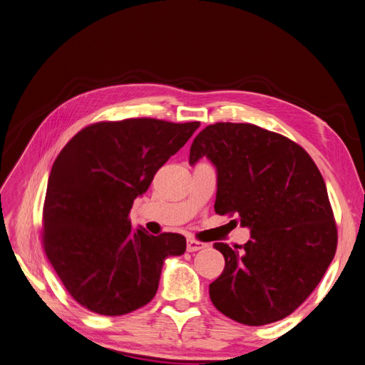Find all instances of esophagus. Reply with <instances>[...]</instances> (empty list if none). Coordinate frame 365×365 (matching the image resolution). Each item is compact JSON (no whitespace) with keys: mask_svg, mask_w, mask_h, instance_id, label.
<instances>
[{"mask_svg":"<svg viewBox=\"0 0 365 365\" xmlns=\"http://www.w3.org/2000/svg\"><path fill=\"white\" fill-rule=\"evenodd\" d=\"M207 247L205 242H201V241H196L193 238H189L187 240V252H198V250H202Z\"/></svg>","mask_w":365,"mask_h":365,"instance_id":"obj_1","label":"esophagus"}]
</instances>
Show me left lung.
Wrapping results in <instances>:
<instances>
[{
	"label": "left lung",
	"mask_w": 365,
	"mask_h": 365,
	"mask_svg": "<svg viewBox=\"0 0 365 365\" xmlns=\"http://www.w3.org/2000/svg\"><path fill=\"white\" fill-rule=\"evenodd\" d=\"M202 156L218 173L215 212L236 215L250 229L244 245L213 244L225 267L209 285L210 299L247 326L284 319L309 298L336 252L322 175L301 145L247 123L207 125L192 143L189 163Z\"/></svg>",
	"instance_id": "1"
}]
</instances>
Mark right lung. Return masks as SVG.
Here are the masks:
<instances>
[{
	"instance_id": "right-lung-1",
	"label": "right lung",
	"mask_w": 365,
	"mask_h": 365,
	"mask_svg": "<svg viewBox=\"0 0 365 365\" xmlns=\"http://www.w3.org/2000/svg\"><path fill=\"white\" fill-rule=\"evenodd\" d=\"M200 123L129 118L84 127L56 156L43 209L47 259L84 309L120 317L150 302L164 259L185 252L180 233L133 229L129 213Z\"/></svg>"
}]
</instances>
